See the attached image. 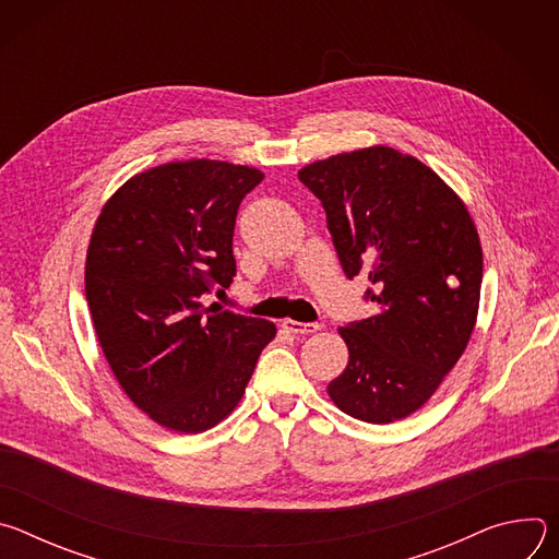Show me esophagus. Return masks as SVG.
I'll use <instances>...</instances> for the list:
<instances>
[{
  "instance_id": "34e87169",
  "label": "esophagus",
  "mask_w": 559,
  "mask_h": 559,
  "mask_svg": "<svg viewBox=\"0 0 559 559\" xmlns=\"http://www.w3.org/2000/svg\"><path fill=\"white\" fill-rule=\"evenodd\" d=\"M283 330L289 332V334H296V336H307V334H313L321 330V325L318 323H298V321H292V318H287V321H283Z\"/></svg>"
}]
</instances>
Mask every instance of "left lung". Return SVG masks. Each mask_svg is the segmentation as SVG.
<instances>
[{
	"mask_svg": "<svg viewBox=\"0 0 559 559\" xmlns=\"http://www.w3.org/2000/svg\"><path fill=\"white\" fill-rule=\"evenodd\" d=\"M318 197L347 278L367 274L380 311L341 328L349 362L334 405L371 425L403 420L464 354L483 285V246L462 199L416 156L371 145L313 162Z\"/></svg>",
	"mask_w": 559,
	"mask_h": 559,
	"instance_id": "obj_1",
	"label": "left lung"
}]
</instances>
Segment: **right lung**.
Returning <instances> with one entry per match:
<instances>
[{
	"label": "right lung",
	"instance_id": "add662e5",
	"mask_svg": "<svg viewBox=\"0 0 559 559\" xmlns=\"http://www.w3.org/2000/svg\"><path fill=\"white\" fill-rule=\"evenodd\" d=\"M263 173L212 158L128 179L102 207L86 300L104 356L156 425L201 433L241 403L276 325L201 302L236 276L231 236Z\"/></svg>",
	"mask_w": 559,
	"mask_h": 559
}]
</instances>
